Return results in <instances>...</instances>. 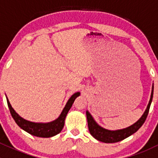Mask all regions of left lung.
<instances>
[{
	"mask_svg": "<svg viewBox=\"0 0 158 158\" xmlns=\"http://www.w3.org/2000/svg\"><path fill=\"white\" fill-rule=\"evenodd\" d=\"M153 94H154V84L152 85V89H151V98H150L149 102H148L147 108H146L145 111L143 113L141 117L133 125H130L129 127H127L125 128L122 129H118V130H109V129L104 128L103 127L100 126L93 117L90 112L87 110L86 111V118L87 122H88V127L90 134L92 135V137L95 138L98 141H102L104 143H115L118 142V141H122V140L125 139L128 137L131 136L133 135L134 133L137 131L144 124L145 122L146 118H147L148 111H149L150 106H151V102H152L153 98Z\"/></svg>",
	"mask_w": 158,
	"mask_h": 158,
	"instance_id": "left-lung-1",
	"label": "left lung"
}]
</instances>
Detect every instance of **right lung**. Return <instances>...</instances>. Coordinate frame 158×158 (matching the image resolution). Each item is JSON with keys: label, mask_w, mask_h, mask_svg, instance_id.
Here are the masks:
<instances>
[{"label": "right lung", "mask_w": 158, "mask_h": 158, "mask_svg": "<svg viewBox=\"0 0 158 158\" xmlns=\"http://www.w3.org/2000/svg\"><path fill=\"white\" fill-rule=\"evenodd\" d=\"M79 95H80L79 92L73 94L67 101L60 116L54 121H52L50 122H46V123L30 122V121H27L22 118L21 116L19 115L16 112L15 110L13 109L7 95H6V98H7V105H8L11 115H12L13 118L14 119L17 125L20 128H22L30 135H33V136L39 137V138H50V137L56 135L57 134L61 132V131L63 130L66 114L69 112V109H71L75 99Z\"/></svg>", "instance_id": "obj_1"}]
</instances>
